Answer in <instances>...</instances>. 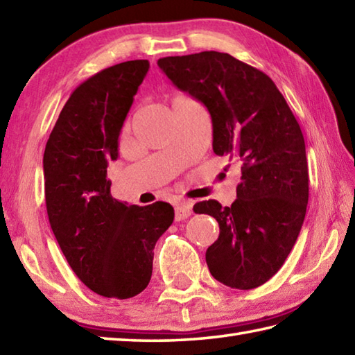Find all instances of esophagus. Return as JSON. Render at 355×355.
I'll list each match as a JSON object with an SVG mask.
<instances>
[{"instance_id": "obj_1", "label": "esophagus", "mask_w": 355, "mask_h": 355, "mask_svg": "<svg viewBox=\"0 0 355 355\" xmlns=\"http://www.w3.org/2000/svg\"><path fill=\"white\" fill-rule=\"evenodd\" d=\"M192 214V205L189 201H182V203H178L175 206V220L177 221H182L184 218L189 217Z\"/></svg>"}]
</instances>
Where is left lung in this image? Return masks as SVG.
I'll use <instances>...</instances> for the list:
<instances>
[{
	"instance_id": "left-lung-1",
	"label": "left lung",
	"mask_w": 355,
	"mask_h": 355,
	"mask_svg": "<svg viewBox=\"0 0 355 355\" xmlns=\"http://www.w3.org/2000/svg\"><path fill=\"white\" fill-rule=\"evenodd\" d=\"M180 90L203 103L212 118V149L241 163L237 200L196 203L218 221L207 248L215 280L254 289L279 272L306 215L309 177L302 129L275 83L229 53L206 51L157 61Z\"/></svg>"
}]
</instances>
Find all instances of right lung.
Instances as JSON below:
<instances>
[{"label": "right lung", "instance_id": "obj_1", "mask_svg": "<svg viewBox=\"0 0 355 355\" xmlns=\"http://www.w3.org/2000/svg\"><path fill=\"white\" fill-rule=\"evenodd\" d=\"M148 71V60H134L81 83L60 112L43 157L49 223L69 266L94 293L120 300L148 286L155 243L173 221L169 203H123L110 196L107 180Z\"/></svg>", "mask_w": 355, "mask_h": 355}]
</instances>
